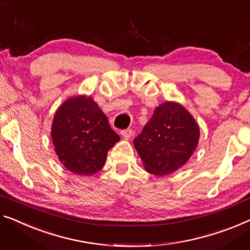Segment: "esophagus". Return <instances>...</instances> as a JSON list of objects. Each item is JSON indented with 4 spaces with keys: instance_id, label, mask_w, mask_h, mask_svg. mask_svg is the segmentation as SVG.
Instances as JSON below:
<instances>
[{
    "instance_id": "34e87169",
    "label": "esophagus",
    "mask_w": 250,
    "mask_h": 250,
    "mask_svg": "<svg viewBox=\"0 0 250 250\" xmlns=\"http://www.w3.org/2000/svg\"><path fill=\"white\" fill-rule=\"evenodd\" d=\"M121 135L125 138V139H129V138H131L133 136V131H132V129H125V130H122Z\"/></svg>"
}]
</instances>
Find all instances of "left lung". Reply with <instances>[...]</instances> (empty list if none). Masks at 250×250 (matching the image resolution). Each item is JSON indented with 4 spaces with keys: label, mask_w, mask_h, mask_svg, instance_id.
Here are the masks:
<instances>
[{
    "label": "left lung",
    "mask_w": 250,
    "mask_h": 250,
    "mask_svg": "<svg viewBox=\"0 0 250 250\" xmlns=\"http://www.w3.org/2000/svg\"><path fill=\"white\" fill-rule=\"evenodd\" d=\"M200 128L188 110L176 102L157 106L133 145L148 173L163 176L177 170L191 157Z\"/></svg>",
    "instance_id": "obj_1"
}]
</instances>
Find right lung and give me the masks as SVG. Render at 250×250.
<instances>
[{
    "label": "right lung",
    "mask_w": 250,
    "mask_h": 250,
    "mask_svg": "<svg viewBox=\"0 0 250 250\" xmlns=\"http://www.w3.org/2000/svg\"><path fill=\"white\" fill-rule=\"evenodd\" d=\"M51 139L59 161L78 175L102 169L107 151L120 140L91 96H74L56 111Z\"/></svg>",
    "instance_id": "obj_1"
}]
</instances>
